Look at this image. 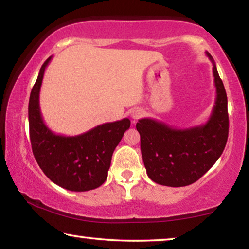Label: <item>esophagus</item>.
<instances>
[{
    "label": "esophagus",
    "instance_id": "34e87169",
    "mask_svg": "<svg viewBox=\"0 0 249 249\" xmlns=\"http://www.w3.org/2000/svg\"><path fill=\"white\" fill-rule=\"evenodd\" d=\"M142 111L141 110V108H134V110L130 111V115L132 119H135V120H137V119L142 118Z\"/></svg>",
    "mask_w": 249,
    "mask_h": 249
}]
</instances>
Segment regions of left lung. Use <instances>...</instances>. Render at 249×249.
<instances>
[{
    "mask_svg": "<svg viewBox=\"0 0 249 249\" xmlns=\"http://www.w3.org/2000/svg\"><path fill=\"white\" fill-rule=\"evenodd\" d=\"M213 63L216 97L212 114L203 125L176 129L155 119H141L136 128L141 135L142 161L147 176L159 185L183 187L205 175L226 147L229 134L228 98Z\"/></svg>",
    "mask_w": 249,
    "mask_h": 249,
    "instance_id": "obj_1",
    "label": "left lung"
}]
</instances>
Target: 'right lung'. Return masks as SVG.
I'll list each match as a JSON object with an SVG mask.
<instances>
[{
  "instance_id": "1",
  "label": "right lung",
  "mask_w": 249,
  "mask_h": 249,
  "mask_svg": "<svg viewBox=\"0 0 249 249\" xmlns=\"http://www.w3.org/2000/svg\"><path fill=\"white\" fill-rule=\"evenodd\" d=\"M52 56L40 68L29 97V135L34 156L47 178L71 192H87L100 187L107 178L111 159L125 130L127 118L97 125L77 136L54 134L43 121L39 91L44 72Z\"/></svg>"
}]
</instances>
